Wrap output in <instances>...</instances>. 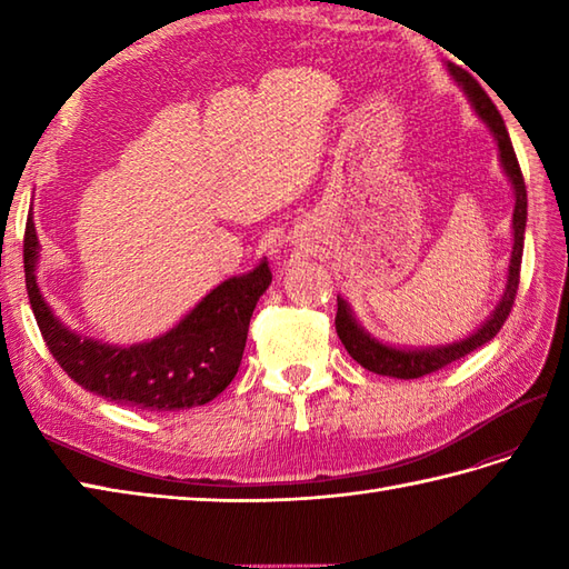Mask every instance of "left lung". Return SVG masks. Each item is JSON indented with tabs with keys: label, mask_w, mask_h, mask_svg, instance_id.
<instances>
[{
	"label": "left lung",
	"mask_w": 569,
	"mask_h": 569,
	"mask_svg": "<svg viewBox=\"0 0 569 569\" xmlns=\"http://www.w3.org/2000/svg\"><path fill=\"white\" fill-rule=\"evenodd\" d=\"M447 70L455 78V82L462 88L467 94V100L471 104V110L477 112V117L485 122L491 131L493 141L499 147V161L506 178L513 188V249H511V261H509V273H506V286H503V296L499 298L497 308L491 310V316L479 325V328L467 335L465 340H457L452 345H440V347H396L389 342H381L361 328V322L357 320L355 310L349 308L347 300L342 296H337V318H335V328L345 349L349 352L357 365L365 369L381 373V377H393V379H420L430 371H438L452 361L462 359L465 355L475 352L481 345H487L489 340L497 337L501 330V325L509 318V312L513 308L516 291H518V278H521V257H523V234H526V220H528V198H526V183H523V173L521 166H518L516 151L509 131H506L503 119L499 114L497 107L489 100V94L479 88V82L469 76L467 70L457 68L455 63H447Z\"/></svg>",
	"instance_id": "obj_1"
}]
</instances>
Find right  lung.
Listing matches in <instances>:
<instances>
[{"label":"right lung","instance_id":"obj_1","mask_svg":"<svg viewBox=\"0 0 569 569\" xmlns=\"http://www.w3.org/2000/svg\"><path fill=\"white\" fill-rule=\"evenodd\" d=\"M41 244L29 217L23 271L29 303L46 347L68 377L119 406L166 413L210 403L237 377L247 347L251 312L271 286L269 261L227 278L176 328L137 345H107L70 330L36 283Z\"/></svg>","mask_w":569,"mask_h":569}]
</instances>
